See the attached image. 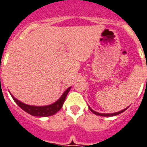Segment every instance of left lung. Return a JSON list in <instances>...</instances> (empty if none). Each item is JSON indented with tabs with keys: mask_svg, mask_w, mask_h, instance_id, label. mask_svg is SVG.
Wrapping results in <instances>:
<instances>
[{
	"mask_svg": "<svg viewBox=\"0 0 147 147\" xmlns=\"http://www.w3.org/2000/svg\"><path fill=\"white\" fill-rule=\"evenodd\" d=\"M89 107V109L90 111L92 112V113H94V114H96V115H99V116H103V117H112V116H116V115H117V114H120L121 113H123L124 111H126L127 110V108H125V109H123L122 110V111H119V112H116V113H112V114H100V113H98V112H96V111H93V110L90 107Z\"/></svg>",
	"mask_w": 147,
	"mask_h": 147,
	"instance_id": "8db88e82",
	"label": "left lung"
}]
</instances>
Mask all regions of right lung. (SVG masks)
Returning a JSON list of instances; mask_svg holds the SVG:
<instances>
[{
	"label": "right lung",
	"instance_id": "add662e5",
	"mask_svg": "<svg viewBox=\"0 0 147 147\" xmlns=\"http://www.w3.org/2000/svg\"><path fill=\"white\" fill-rule=\"evenodd\" d=\"M71 89V87H69L65 92L62 94V95L60 97V98L58 100H56L55 102H54L52 105H47V106H31V105H28L24 104V103L20 101L19 100H17V98H15L14 97L12 96L13 99L14 100V101L17 104V105L19 106L21 109H23L24 111L27 112L28 114L33 115V116L36 117H49L52 116L53 114H55V113H57L62 107V105L64 103L65 98H66L67 94L69 93V92Z\"/></svg>",
	"mask_w": 147,
	"mask_h": 147
}]
</instances>
